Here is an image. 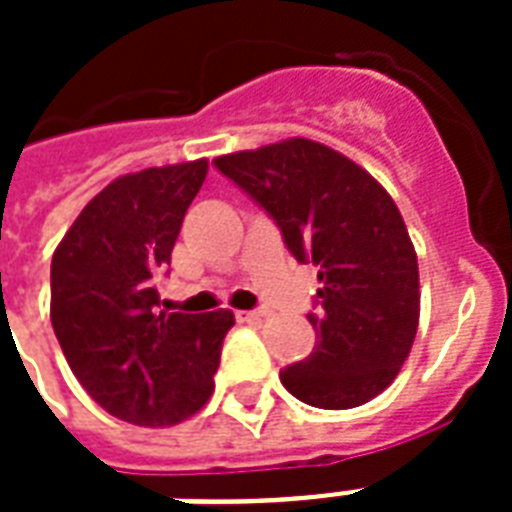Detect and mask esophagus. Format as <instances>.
<instances>
[{"mask_svg": "<svg viewBox=\"0 0 512 512\" xmlns=\"http://www.w3.org/2000/svg\"><path fill=\"white\" fill-rule=\"evenodd\" d=\"M265 316H268V313H265V311H236V319H239V321H249V324H252V321L265 319Z\"/></svg>", "mask_w": 512, "mask_h": 512, "instance_id": "esophagus-1", "label": "esophagus"}]
</instances>
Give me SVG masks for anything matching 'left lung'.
I'll return each mask as SVG.
<instances>
[{
  "label": "left lung",
  "mask_w": 512,
  "mask_h": 512,
  "mask_svg": "<svg viewBox=\"0 0 512 512\" xmlns=\"http://www.w3.org/2000/svg\"><path fill=\"white\" fill-rule=\"evenodd\" d=\"M215 167L281 228L297 263L319 268L316 348L281 385L319 409L380 396L409 358L420 324L417 252L390 193L335 148L289 138L217 156Z\"/></svg>",
  "instance_id": "left-lung-1"
}]
</instances>
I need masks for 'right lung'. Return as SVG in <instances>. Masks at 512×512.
<instances>
[{
	"label": "right lung",
	"mask_w": 512,
	"mask_h": 512,
	"mask_svg": "<svg viewBox=\"0 0 512 512\" xmlns=\"http://www.w3.org/2000/svg\"><path fill=\"white\" fill-rule=\"evenodd\" d=\"M207 159L116 177L52 255L50 319L82 388L143 428L188 420L215 390L231 311H159L156 276L207 177Z\"/></svg>",
	"instance_id": "1"
}]
</instances>
